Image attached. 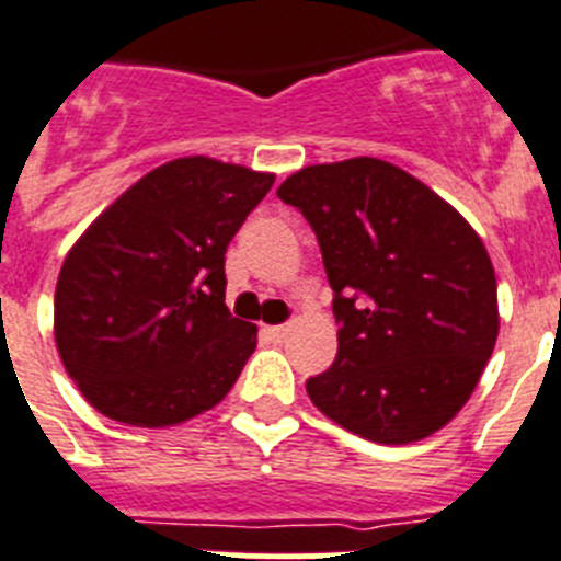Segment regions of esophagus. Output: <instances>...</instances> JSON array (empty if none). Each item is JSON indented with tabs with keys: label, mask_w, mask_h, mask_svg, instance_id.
Returning a JSON list of instances; mask_svg holds the SVG:
<instances>
[{
	"label": "esophagus",
	"mask_w": 561,
	"mask_h": 561,
	"mask_svg": "<svg viewBox=\"0 0 561 561\" xmlns=\"http://www.w3.org/2000/svg\"><path fill=\"white\" fill-rule=\"evenodd\" d=\"M265 333L271 335V339L282 341L287 333H290V328H287V324H274V328H265Z\"/></svg>",
	"instance_id": "34e87169"
}]
</instances>
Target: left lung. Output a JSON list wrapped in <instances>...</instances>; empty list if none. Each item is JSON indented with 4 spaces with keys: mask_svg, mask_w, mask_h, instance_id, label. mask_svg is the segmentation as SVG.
<instances>
[{
    "mask_svg": "<svg viewBox=\"0 0 561 561\" xmlns=\"http://www.w3.org/2000/svg\"><path fill=\"white\" fill-rule=\"evenodd\" d=\"M321 248L339 353L319 412L373 443L435 435L466 407L500 333L483 240L426 183L378 158L305 165L279 186Z\"/></svg>",
    "mask_w": 561,
    "mask_h": 561,
    "instance_id": "1",
    "label": "left lung"
}]
</instances>
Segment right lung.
Instances as JSON below:
<instances>
[{
    "label": "right lung",
    "instance_id": "add662e5",
    "mask_svg": "<svg viewBox=\"0 0 561 561\" xmlns=\"http://www.w3.org/2000/svg\"><path fill=\"white\" fill-rule=\"evenodd\" d=\"M274 174L222 160L158 165L95 217L56 282V347L110 421L163 428L217 407L256 350L226 308V251Z\"/></svg>",
    "mask_w": 561,
    "mask_h": 561
}]
</instances>
